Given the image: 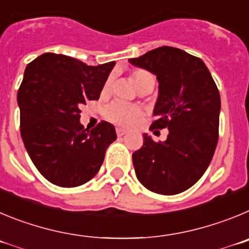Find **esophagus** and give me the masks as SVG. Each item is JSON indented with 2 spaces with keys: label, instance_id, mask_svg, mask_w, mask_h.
<instances>
[{
  "label": "esophagus",
  "instance_id": "1",
  "mask_svg": "<svg viewBox=\"0 0 249 249\" xmlns=\"http://www.w3.org/2000/svg\"><path fill=\"white\" fill-rule=\"evenodd\" d=\"M126 134V130L123 127H116V135L118 136H124Z\"/></svg>",
  "mask_w": 249,
  "mask_h": 249
}]
</instances>
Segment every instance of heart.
I'll list each match as a JSON object with an SVG mask.
<instances>
[{
  "label": "heart",
  "mask_w": 249,
  "mask_h": 249,
  "mask_svg": "<svg viewBox=\"0 0 249 249\" xmlns=\"http://www.w3.org/2000/svg\"><path fill=\"white\" fill-rule=\"evenodd\" d=\"M131 80H133L134 86L136 87L139 91L146 90V89H152L155 86V78L151 73L144 69H136L131 73ZM111 86V78H108L107 82L104 83L103 87V93L110 89ZM104 115L111 123H115L118 125L123 126H129L133 123L142 115V110L139 107L131 104H126L123 102H113L104 108Z\"/></svg>",
  "instance_id": "obj_1"
}]
</instances>
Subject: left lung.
I'll return each instance as SVG.
<instances>
[{"instance_id":"1","label":"left lung","mask_w":249,"mask_h":249,"mask_svg":"<svg viewBox=\"0 0 249 249\" xmlns=\"http://www.w3.org/2000/svg\"><path fill=\"white\" fill-rule=\"evenodd\" d=\"M129 62L156 75V120L150 129H169L155 142L144 134V144L133 154L138 180L160 195L186 191L202 178L218 141L221 98L202 59L174 47H159Z\"/></svg>"}]
</instances>
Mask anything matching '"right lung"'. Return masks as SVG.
Listing matches in <instances>:
<instances>
[{
    "mask_svg": "<svg viewBox=\"0 0 249 249\" xmlns=\"http://www.w3.org/2000/svg\"><path fill=\"white\" fill-rule=\"evenodd\" d=\"M115 62L87 66L75 58L44 53L24 71L17 94L21 136L31 160L49 182L75 187L95 176L115 127L80 124V105L98 100Z\"/></svg>",
    "mask_w": 249,
    "mask_h": 249,
    "instance_id": "1",
    "label": "right lung"
}]
</instances>
